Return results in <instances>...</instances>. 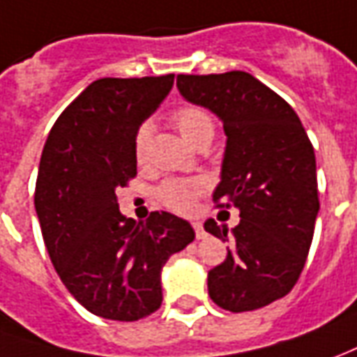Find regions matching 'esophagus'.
<instances>
[{
    "label": "esophagus",
    "mask_w": 357,
    "mask_h": 357,
    "mask_svg": "<svg viewBox=\"0 0 357 357\" xmlns=\"http://www.w3.org/2000/svg\"><path fill=\"white\" fill-rule=\"evenodd\" d=\"M193 230H195L197 239H204V238H206V231H204L203 224H201V222H193Z\"/></svg>",
    "instance_id": "obj_1"
}]
</instances>
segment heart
<instances>
[{
    "label": "heart",
    "mask_w": 357,
    "mask_h": 357,
    "mask_svg": "<svg viewBox=\"0 0 357 357\" xmlns=\"http://www.w3.org/2000/svg\"><path fill=\"white\" fill-rule=\"evenodd\" d=\"M172 123L176 126L181 137L187 143L193 146L208 144L213 141L214 131H216V121L214 116L203 106L197 104H185L174 112ZM149 144H151V126H141L135 133V160L139 166H144L149 160ZM206 183L203 179H166L156 197L166 208L174 213L187 214L195 208L199 197L203 195Z\"/></svg>",
    "instance_id": "heart-1"
}]
</instances>
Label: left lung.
<instances>
[{
  "mask_svg": "<svg viewBox=\"0 0 357 357\" xmlns=\"http://www.w3.org/2000/svg\"><path fill=\"white\" fill-rule=\"evenodd\" d=\"M183 98L224 123L226 153L213 201L239 211L231 231L214 218L204 230L231 239L224 263L208 271V296L234 313L290 294L305 266L319 213L315 153L298 114L253 75H178Z\"/></svg>",
  "mask_w": 357,
  "mask_h": 357,
  "instance_id": "left-lung-1",
  "label": "left lung"
}]
</instances>
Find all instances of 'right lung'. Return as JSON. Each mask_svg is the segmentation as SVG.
Segmentation results:
<instances>
[{"mask_svg":"<svg viewBox=\"0 0 357 357\" xmlns=\"http://www.w3.org/2000/svg\"><path fill=\"white\" fill-rule=\"evenodd\" d=\"M174 75L98 79L50 131L34 189L52 265L75 300L98 317L139 321L162 303V266L195 239L189 222L154 211L119 213L118 189L137 176L135 133Z\"/></svg>","mask_w":357,"mask_h":357,"instance_id":"obj_1","label":"right lung"}]
</instances>
